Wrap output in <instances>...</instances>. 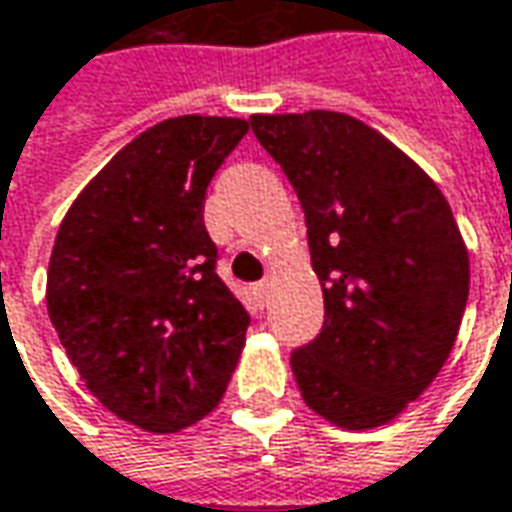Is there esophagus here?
<instances>
[{
    "label": "esophagus",
    "instance_id": "1",
    "mask_svg": "<svg viewBox=\"0 0 512 512\" xmlns=\"http://www.w3.org/2000/svg\"><path fill=\"white\" fill-rule=\"evenodd\" d=\"M269 289H272V283H269V280H260V283H255V286H252V291H255V300L260 303V306L266 303V297H269Z\"/></svg>",
    "mask_w": 512,
    "mask_h": 512
}]
</instances>
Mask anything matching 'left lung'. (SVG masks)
Masks as SVG:
<instances>
[{
    "mask_svg": "<svg viewBox=\"0 0 512 512\" xmlns=\"http://www.w3.org/2000/svg\"><path fill=\"white\" fill-rule=\"evenodd\" d=\"M294 186L326 320L291 351L297 388L328 422H391L448 360L470 286L467 249L439 186L362 121L331 110L252 115Z\"/></svg>",
    "mask_w": 512,
    "mask_h": 512,
    "instance_id": "1",
    "label": "left lung"
}]
</instances>
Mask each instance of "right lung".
I'll return each instance as SVG.
<instances>
[{"label": "right lung", "instance_id": "add662e5", "mask_svg": "<svg viewBox=\"0 0 512 512\" xmlns=\"http://www.w3.org/2000/svg\"><path fill=\"white\" fill-rule=\"evenodd\" d=\"M249 124L178 115L84 186L47 269V314L90 394L152 433L198 422L229 385L249 311L218 277L206 186Z\"/></svg>", "mask_w": 512, "mask_h": 512}]
</instances>
